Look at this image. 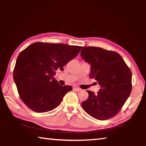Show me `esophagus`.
I'll use <instances>...</instances> for the list:
<instances>
[{"mask_svg": "<svg viewBox=\"0 0 146 146\" xmlns=\"http://www.w3.org/2000/svg\"><path fill=\"white\" fill-rule=\"evenodd\" d=\"M73 90L75 91H81V89L75 87V88H73Z\"/></svg>", "mask_w": 146, "mask_h": 146, "instance_id": "esophagus-1", "label": "esophagus"}]
</instances>
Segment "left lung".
<instances>
[{"label":"left lung","mask_w":146,"mask_h":146,"mask_svg":"<svg viewBox=\"0 0 146 146\" xmlns=\"http://www.w3.org/2000/svg\"><path fill=\"white\" fill-rule=\"evenodd\" d=\"M80 55L91 65L90 78L100 86L97 94L88 91L83 110L97 120L112 118L120 111L132 90V73L117 52L98 47H84Z\"/></svg>","instance_id":"obj_1"}]
</instances>
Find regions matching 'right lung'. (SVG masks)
Returning a JSON list of instances; mask_svg holds the SVG:
<instances>
[{"mask_svg":"<svg viewBox=\"0 0 146 146\" xmlns=\"http://www.w3.org/2000/svg\"><path fill=\"white\" fill-rule=\"evenodd\" d=\"M81 46L35 42L17 58L13 79L20 98L33 111L48 112L57 107L70 86H62L54 78L55 71L77 56Z\"/></svg>","mask_w":146,"mask_h":146,"instance_id":"right-lung-1","label":"right lung"}]
</instances>
